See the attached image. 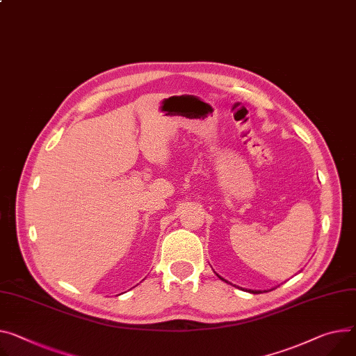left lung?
Listing matches in <instances>:
<instances>
[{
  "mask_svg": "<svg viewBox=\"0 0 356 356\" xmlns=\"http://www.w3.org/2000/svg\"><path fill=\"white\" fill-rule=\"evenodd\" d=\"M216 275H218V273H216ZM218 277H220V275H218ZM220 278H221V277H220ZM221 280H222V281H225L224 278H221ZM227 282H228V281H227ZM234 286H236V285H234ZM236 288H239V286H236ZM245 291H248V292H252V293H259V292H261V291H251V289H245Z\"/></svg>",
  "mask_w": 356,
  "mask_h": 356,
  "instance_id": "left-lung-1",
  "label": "left lung"
}]
</instances>
